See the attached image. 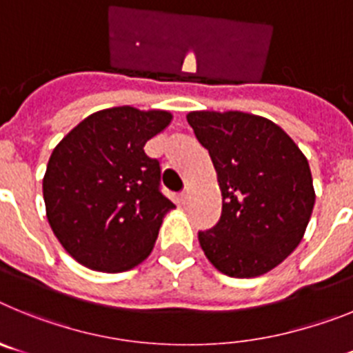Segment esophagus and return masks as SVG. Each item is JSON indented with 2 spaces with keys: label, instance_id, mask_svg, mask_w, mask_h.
Masks as SVG:
<instances>
[{
  "label": "esophagus",
  "instance_id": "1",
  "mask_svg": "<svg viewBox=\"0 0 353 353\" xmlns=\"http://www.w3.org/2000/svg\"><path fill=\"white\" fill-rule=\"evenodd\" d=\"M180 199H182V203H187V201L191 199V187H185V189H183V192L180 194Z\"/></svg>",
  "mask_w": 353,
  "mask_h": 353
}]
</instances>
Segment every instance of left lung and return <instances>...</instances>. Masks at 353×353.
<instances>
[{
	"label": "left lung",
	"mask_w": 353,
	"mask_h": 353,
	"mask_svg": "<svg viewBox=\"0 0 353 353\" xmlns=\"http://www.w3.org/2000/svg\"><path fill=\"white\" fill-rule=\"evenodd\" d=\"M187 121L210 154L223 196L219 223L198 240L230 277H258L301 244L314 207L307 159L274 121L242 111H192Z\"/></svg>",
	"instance_id": "obj_1"
}]
</instances>
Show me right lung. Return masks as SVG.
Listing matches in <instances>:
<instances>
[{
  "label": "right lung",
  "instance_id": "obj_1",
  "mask_svg": "<svg viewBox=\"0 0 353 353\" xmlns=\"http://www.w3.org/2000/svg\"><path fill=\"white\" fill-rule=\"evenodd\" d=\"M161 109L97 111L52 150L43 174L46 214L65 251L99 272H125L148 258L164 215L161 166L145 154L170 125Z\"/></svg>",
  "mask_w": 353,
  "mask_h": 353
}]
</instances>
